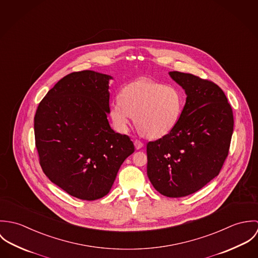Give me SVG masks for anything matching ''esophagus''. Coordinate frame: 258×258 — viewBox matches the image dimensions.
Instances as JSON below:
<instances>
[{
	"mask_svg": "<svg viewBox=\"0 0 258 258\" xmlns=\"http://www.w3.org/2000/svg\"><path fill=\"white\" fill-rule=\"evenodd\" d=\"M134 146H135L137 150H139V149L144 147V144L140 140H135L134 141Z\"/></svg>",
	"mask_w": 258,
	"mask_h": 258,
	"instance_id": "34e87169",
	"label": "esophagus"
}]
</instances>
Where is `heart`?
Masks as SVG:
<instances>
[{
  "label": "heart",
  "mask_w": 258,
  "mask_h": 258,
  "mask_svg": "<svg viewBox=\"0 0 258 258\" xmlns=\"http://www.w3.org/2000/svg\"><path fill=\"white\" fill-rule=\"evenodd\" d=\"M184 106V94L178 87L141 77L125 85L114 98L110 117L120 132H126L135 117L136 127L144 136L159 139L177 127Z\"/></svg>",
  "instance_id": "heart-1"
}]
</instances>
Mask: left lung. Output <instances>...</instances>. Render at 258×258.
<instances>
[{
    "label": "left lung",
    "instance_id": "1",
    "mask_svg": "<svg viewBox=\"0 0 258 258\" xmlns=\"http://www.w3.org/2000/svg\"><path fill=\"white\" fill-rule=\"evenodd\" d=\"M186 95L182 118L168 135L147 144V175L163 196L181 198L201 189L221 171L233 132V114L216 83L170 72Z\"/></svg>",
    "mask_w": 258,
    "mask_h": 258
}]
</instances>
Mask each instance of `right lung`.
I'll list each match as a JSON object with an SVG mask.
<instances>
[{"mask_svg":"<svg viewBox=\"0 0 258 258\" xmlns=\"http://www.w3.org/2000/svg\"><path fill=\"white\" fill-rule=\"evenodd\" d=\"M93 71L61 78L38 104L35 137L45 176L71 196H106L134 144L109 125V80Z\"/></svg>","mask_w":258,"mask_h":258,"instance_id":"obj_1","label":"right lung"}]
</instances>
